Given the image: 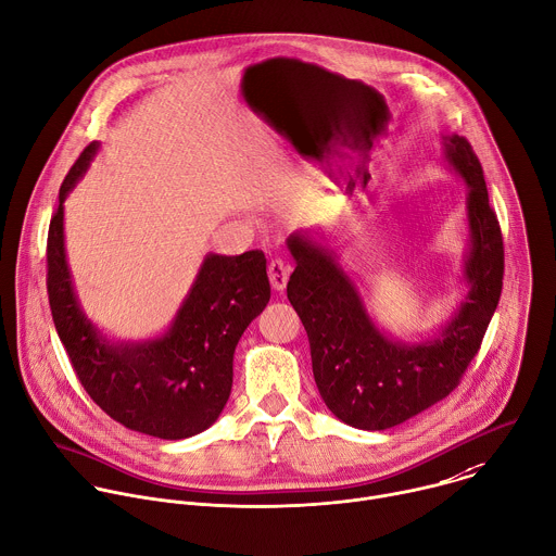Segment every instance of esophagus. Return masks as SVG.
Instances as JSON below:
<instances>
[{
  "mask_svg": "<svg viewBox=\"0 0 556 556\" xmlns=\"http://www.w3.org/2000/svg\"><path fill=\"white\" fill-rule=\"evenodd\" d=\"M267 274H269V282L276 291H282L287 287V280H289V274H291V265L285 261V258H274L267 267Z\"/></svg>",
  "mask_w": 556,
  "mask_h": 556,
  "instance_id": "obj_1",
  "label": "esophagus"
}]
</instances>
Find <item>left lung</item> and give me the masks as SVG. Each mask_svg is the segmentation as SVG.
<instances>
[{
	"label": "left lung",
	"instance_id": "8db88e82",
	"mask_svg": "<svg viewBox=\"0 0 556 556\" xmlns=\"http://www.w3.org/2000/svg\"><path fill=\"white\" fill-rule=\"evenodd\" d=\"M447 161L469 187V293L447 330L421 345L389 341L369 319L354 282L330 254L289 239L295 269L287 298L300 315L313 376L326 406L361 430H384L450 395L480 350L502 293L504 243L478 156L465 137H450Z\"/></svg>",
	"mask_w": 556,
	"mask_h": 556
}]
</instances>
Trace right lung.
Returning <instances> with one entry per match:
<instances>
[{"label": "right lung", "mask_w": 556, "mask_h": 556, "mask_svg": "<svg viewBox=\"0 0 556 556\" xmlns=\"http://www.w3.org/2000/svg\"><path fill=\"white\" fill-rule=\"evenodd\" d=\"M98 143L85 148L59 193L48 232V295L56 332L91 400L115 421L159 439L206 430L232 389L235 348L267 306L271 289L261 250L211 254L172 330L141 345H111L78 308L63 243V202Z\"/></svg>", "instance_id": "1"}]
</instances>
